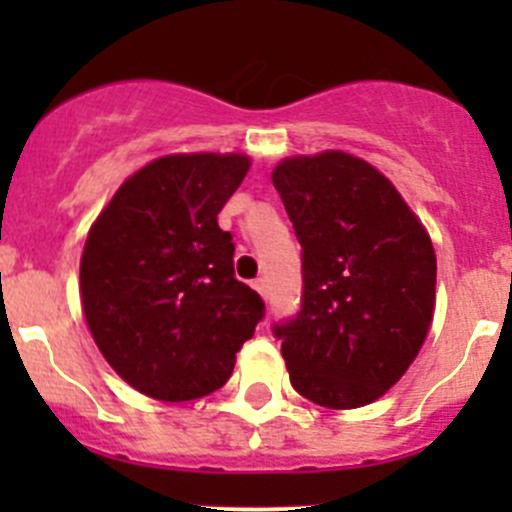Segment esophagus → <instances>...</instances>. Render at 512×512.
I'll use <instances>...</instances> for the list:
<instances>
[{
  "label": "esophagus",
  "mask_w": 512,
  "mask_h": 512,
  "mask_svg": "<svg viewBox=\"0 0 512 512\" xmlns=\"http://www.w3.org/2000/svg\"><path fill=\"white\" fill-rule=\"evenodd\" d=\"M252 289H255V292L260 294V297H265V294H267V282L265 280H255V282H252Z\"/></svg>",
  "instance_id": "esophagus-1"
}]
</instances>
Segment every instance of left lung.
I'll use <instances>...</instances> for the list:
<instances>
[{"label":"left lung","mask_w":512,"mask_h":512,"mask_svg":"<svg viewBox=\"0 0 512 512\" xmlns=\"http://www.w3.org/2000/svg\"><path fill=\"white\" fill-rule=\"evenodd\" d=\"M302 245L297 319L277 324L294 391L327 409L381 399L421 352L436 307V252L389 178L344 151L272 170Z\"/></svg>","instance_id":"8db88e82"}]
</instances>
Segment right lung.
I'll use <instances>...</instances> for the list:
<instances>
[{
    "mask_svg": "<svg viewBox=\"0 0 512 512\" xmlns=\"http://www.w3.org/2000/svg\"><path fill=\"white\" fill-rule=\"evenodd\" d=\"M245 153H170L128 175L81 255V307L98 352L141 394L203 399L230 379L262 319L235 280L218 213L250 170Z\"/></svg>",
    "mask_w": 512,
    "mask_h": 512,
    "instance_id": "right-lung-1",
    "label": "right lung"
}]
</instances>
